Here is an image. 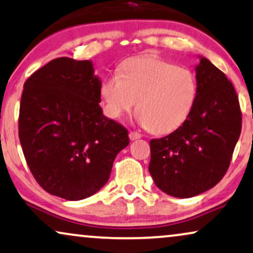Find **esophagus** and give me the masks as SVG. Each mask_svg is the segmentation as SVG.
Here are the masks:
<instances>
[{
	"label": "esophagus",
	"instance_id": "esophagus-1",
	"mask_svg": "<svg viewBox=\"0 0 253 253\" xmlns=\"http://www.w3.org/2000/svg\"><path fill=\"white\" fill-rule=\"evenodd\" d=\"M140 137H142V134H140L139 132H136V131H130V133H129V138H130L131 140L139 139Z\"/></svg>",
	"mask_w": 253,
	"mask_h": 253
}]
</instances>
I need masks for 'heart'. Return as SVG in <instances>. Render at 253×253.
<instances>
[{"label": "heart", "mask_w": 253, "mask_h": 253, "mask_svg": "<svg viewBox=\"0 0 253 253\" xmlns=\"http://www.w3.org/2000/svg\"><path fill=\"white\" fill-rule=\"evenodd\" d=\"M100 94L104 114L119 120L137 101L136 119L152 133H169L191 115L198 96L195 74L157 55L129 59L121 73L107 75Z\"/></svg>", "instance_id": "obj_1"}]
</instances>
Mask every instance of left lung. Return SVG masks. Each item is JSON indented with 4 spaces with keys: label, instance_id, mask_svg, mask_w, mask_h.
<instances>
[{
    "label": "left lung",
    "instance_id": "left-lung-1",
    "mask_svg": "<svg viewBox=\"0 0 253 253\" xmlns=\"http://www.w3.org/2000/svg\"><path fill=\"white\" fill-rule=\"evenodd\" d=\"M198 96L188 119L172 133L150 140L149 170L160 191L192 198L221 181L242 130L236 90L222 71L200 57Z\"/></svg>",
    "mask_w": 253,
    "mask_h": 253
}]
</instances>
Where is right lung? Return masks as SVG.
Wrapping results in <instances>:
<instances>
[{
	"mask_svg": "<svg viewBox=\"0 0 253 253\" xmlns=\"http://www.w3.org/2000/svg\"><path fill=\"white\" fill-rule=\"evenodd\" d=\"M100 87L90 60L67 57L25 81L19 142L36 181L52 195L79 201L95 194L130 143L126 127L102 114Z\"/></svg>",
	"mask_w": 253,
	"mask_h": 253,
	"instance_id": "obj_1",
	"label": "right lung"
}]
</instances>
